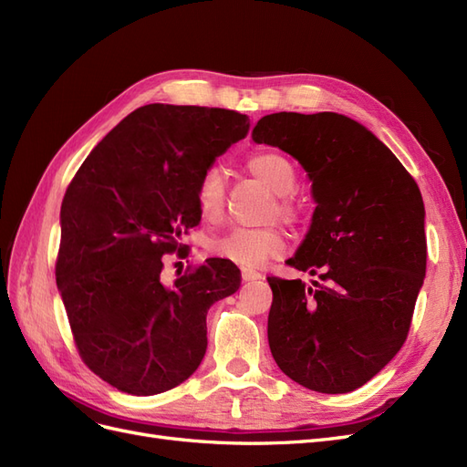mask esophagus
Listing matches in <instances>:
<instances>
[{"mask_svg": "<svg viewBox=\"0 0 467 467\" xmlns=\"http://www.w3.org/2000/svg\"><path fill=\"white\" fill-rule=\"evenodd\" d=\"M242 278H244L245 282H249V280H259V278H263V275L257 273V271H253V268H242Z\"/></svg>", "mask_w": 467, "mask_h": 467, "instance_id": "34e87169", "label": "esophagus"}]
</instances>
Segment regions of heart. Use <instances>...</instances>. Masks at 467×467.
Segmentation results:
<instances>
[{
    "label": "heart",
    "instance_id": "obj_1",
    "mask_svg": "<svg viewBox=\"0 0 467 467\" xmlns=\"http://www.w3.org/2000/svg\"><path fill=\"white\" fill-rule=\"evenodd\" d=\"M245 171L257 179L261 185L275 192V204L268 208V220L278 218L285 223H296L300 218V208L288 192L294 189L296 169L288 158L278 151H255L247 155L244 163ZM194 201L199 216L206 223H216L223 216L225 187L223 177L216 167L202 173L194 191ZM286 247V234L278 225L265 228H237L218 235L208 244V251L214 257L228 259L244 266H261L268 259L280 255Z\"/></svg>",
    "mask_w": 467,
    "mask_h": 467
}]
</instances>
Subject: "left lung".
<instances>
[{"label": "left lung", "instance_id": "1", "mask_svg": "<svg viewBox=\"0 0 467 467\" xmlns=\"http://www.w3.org/2000/svg\"><path fill=\"white\" fill-rule=\"evenodd\" d=\"M253 140L285 150L312 179V228L286 263L317 276H268V345L285 372L321 393L364 386L403 347L427 271L415 179L362 124L337 112H275Z\"/></svg>", "mask_w": 467, "mask_h": 467}]
</instances>
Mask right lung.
Masks as SVG:
<instances>
[{"label":"right lung","mask_w":467,"mask_h":467,"mask_svg":"<svg viewBox=\"0 0 467 467\" xmlns=\"http://www.w3.org/2000/svg\"><path fill=\"white\" fill-rule=\"evenodd\" d=\"M237 110L153 103L120 120L69 182L56 285L81 360L107 384L155 395L182 384L204 358L206 316L242 273L228 259L163 282V255H189L201 222L194 191L237 140Z\"/></svg>","instance_id":"add662e5"}]
</instances>
